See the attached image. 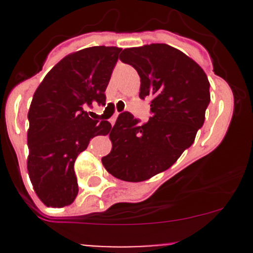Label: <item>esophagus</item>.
<instances>
[{"instance_id": "obj_1", "label": "esophagus", "mask_w": 253, "mask_h": 253, "mask_svg": "<svg viewBox=\"0 0 253 253\" xmlns=\"http://www.w3.org/2000/svg\"><path fill=\"white\" fill-rule=\"evenodd\" d=\"M116 119H117V115H115V116H112L111 119H110V124H111V125H115V121H116Z\"/></svg>"}]
</instances>
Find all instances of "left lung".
Returning <instances> with one entry per match:
<instances>
[{"label": "left lung", "mask_w": 253, "mask_h": 253, "mask_svg": "<svg viewBox=\"0 0 253 253\" xmlns=\"http://www.w3.org/2000/svg\"><path fill=\"white\" fill-rule=\"evenodd\" d=\"M120 60L141 77L139 98L150 99L153 116L141 124L131 112L119 115L110 131L112 149L101 158L112 176L139 182L169 169L195 142L211 101L205 71L167 44L125 48Z\"/></svg>", "instance_id": "left-lung-1"}]
</instances>
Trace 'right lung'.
<instances>
[{
	"label": "right lung",
	"mask_w": 253,
	"mask_h": 253,
	"mask_svg": "<svg viewBox=\"0 0 253 253\" xmlns=\"http://www.w3.org/2000/svg\"><path fill=\"white\" fill-rule=\"evenodd\" d=\"M121 48L93 46L63 57L35 90L28 120V172L35 193L47 207L71 205L78 195L75 162L111 124L84 111L105 105V90Z\"/></svg>",
	"instance_id": "1"
}]
</instances>
